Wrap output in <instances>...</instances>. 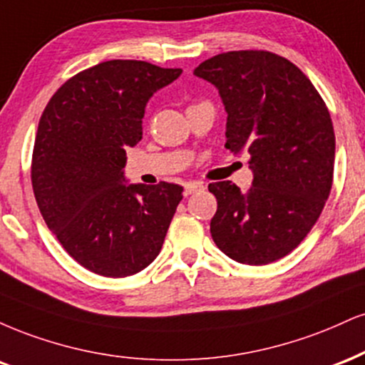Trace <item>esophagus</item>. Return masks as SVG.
Listing matches in <instances>:
<instances>
[{
	"instance_id": "34e87169",
	"label": "esophagus",
	"mask_w": 365,
	"mask_h": 365,
	"mask_svg": "<svg viewBox=\"0 0 365 365\" xmlns=\"http://www.w3.org/2000/svg\"><path fill=\"white\" fill-rule=\"evenodd\" d=\"M205 186L201 182H187L184 184V195H195V192L198 191H203Z\"/></svg>"
}]
</instances>
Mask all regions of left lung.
<instances>
[{"mask_svg":"<svg viewBox=\"0 0 365 365\" xmlns=\"http://www.w3.org/2000/svg\"><path fill=\"white\" fill-rule=\"evenodd\" d=\"M195 75L218 88L227 110L225 147L250 153V191L212 182L217 213L210 232L222 252L268 264L304 241L333 186L335 131L329 110L304 73L269 51H230Z\"/></svg>","mask_w":365,"mask_h":365,"instance_id":"obj_1","label":"left lung"}]
</instances>
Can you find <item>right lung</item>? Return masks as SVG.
<instances>
[{
    "label": "right lung",
    "instance_id": "1",
    "mask_svg": "<svg viewBox=\"0 0 365 365\" xmlns=\"http://www.w3.org/2000/svg\"><path fill=\"white\" fill-rule=\"evenodd\" d=\"M181 73L104 61L64 81L41 115L30 167L37 207L64 251L97 275H135L162 250L182 186H128L123 167L148 98Z\"/></svg>",
    "mask_w": 365,
    "mask_h": 365
}]
</instances>
